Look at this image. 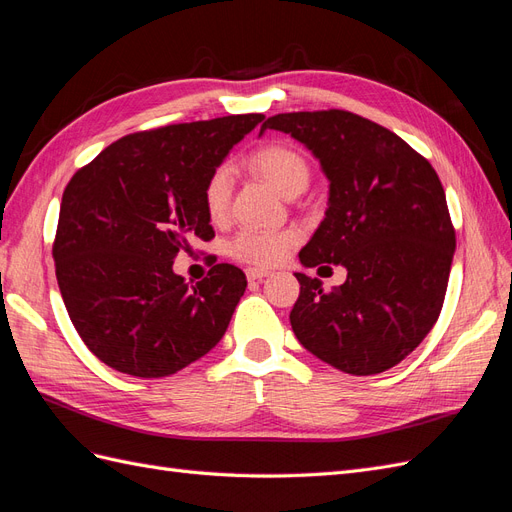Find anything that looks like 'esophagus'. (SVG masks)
Segmentation results:
<instances>
[{
    "label": "esophagus",
    "mask_w": 512,
    "mask_h": 512,
    "mask_svg": "<svg viewBox=\"0 0 512 512\" xmlns=\"http://www.w3.org/2000/svg\"><path fill=\"white\" fill-rule=\"evenodd\" d=\"M245 275H247V280H250V282H262L265 277L271 275V271H267V269H247Z\"/></svg>",
    "instance_id": "obj_1"
}]
</instances>
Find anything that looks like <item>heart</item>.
Returning a JSON list of instances; mask_svg holds the SVG:
<instances>
[{"label": "heart", "mask_w": 512, "mask_h": 512, "mask_svg": "<svg viewBox=\"0 0 512 512\" xmlns=\"http://www.w3.org/2000/svg\"><path fill=\"white\" fill-rule=\"evenodd\" d=\"M247 164L288 198L305 192L309 177H312V168L303 153L282 143L256 149ZM230 194V170L226 166L213 168L203 183V207L213 224H222L226 220ZM294 243H297V235L292 230H243L230 241L228 252L232 258L247 262V265L273 267L286 258Z\"/></svg>", "instance_id": "heart-1"}]
</instances>
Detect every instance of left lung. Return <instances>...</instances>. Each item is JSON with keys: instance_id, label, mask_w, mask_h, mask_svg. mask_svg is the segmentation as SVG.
<instances>
[{"instance_id": "left-lung-1", "label": "left lung", "mask_w": 512, "mask_h": 512, "mask_svg": "<svg viewBox=\"0 0 512 512\" xmlns=\"http://www.w3.org/2000/svg\"><path fill=\"white\" fill-rule=\"evenodd\" d=\"M265 130L297 138L329 179V209L301 265L348 271L331 292L294 273V335L346 374L391 369L423 342L444 303L455 228L438 173L395 132L337 108L273 115Z\"/></svg>"}]
</instances>
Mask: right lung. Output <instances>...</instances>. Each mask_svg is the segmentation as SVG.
Masks as SVG:
<instances>
[{
    "mask_svg": "<svg viewBox=\"0 0 512 512\" xmlns=\"http://www.w3.org/2000/svg\"><path fill=\"white\" fill-rule=\"evenodd\" d=\"M260 113L175 123L108 145L66 185L53 243L57 284L85 346L136 378H164L224 337L247 280L213 265L185 284L181 250L211 241L203 183Z\"/></svg>",
    "mask_w": 512,
    "mask_h": 512,
    "instance_id": "1",
    "label": "right lung"
}]
</instances>
